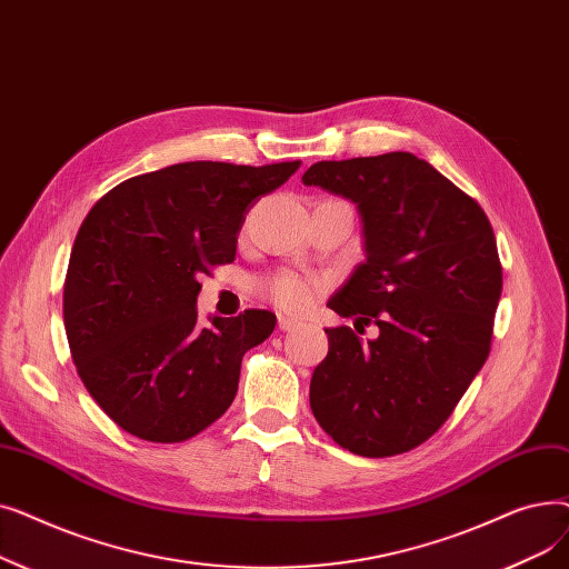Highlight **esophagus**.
<instances>
[{
    "mask_svg": "<svg viewBox=\"0 0 569 569\" xmlns=\"http://www.w3.org/2000/svg\"><path fill=\"white\" fill-rule=\"evenodd\" d=\"M297 327H300V320L288 318V316H279V330L292 332V330H297Z\"/></svg>",
    "mask_w": 569,
    "mask_h": 569,
    "instance_id": "obj_1",
    "label": "esophagus"
}]
</instances>
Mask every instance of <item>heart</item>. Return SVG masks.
<instances>
[{
  "label": "heart",
  "instance_id": "obj_1",
  "mask_svg": "<svg viewBox=\"0 0 569 569\" xmlns=\"http://www.w3.org/2000/svg\"><path fill=\"white\" fill-rule=\"evenodd\" d=\"M260 290L267 300L277 305L279 309L288 313H302L313 305L320 283L292 272H279L260 281Z\"/></svg>",
  "mask_w": 569,
  "mask_h": 569
}]
</instances>
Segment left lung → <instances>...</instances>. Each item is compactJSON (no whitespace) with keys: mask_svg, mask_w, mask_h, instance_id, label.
<instances>
[{"mask_svg":"<svg viewBox=\"0 0 569 569\" xmlns=\"http://www.w3.org/2000/svg\"><path fill=\"white\" fill-rule=\"evenodd\" d=\"M357 204L365 262L327 307L378 325L362 341L330 327L311 378L327 436L360 457H395L429 440L487 362L502 267L493 228L468 193L410 152L318 161L305 174Z\"/></svg>","mask_w":569,"mask_h":569,"instance_id":"8db88e82","label":"left lung"}]
</instances>
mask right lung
<instances>
[{
	"mask_svg": "<svg viewBox=\"0 0 569 569\" xmlns=\"http://www.w3.org/2000/svg\"><path fill=\"white\" fill-rule=\"evenodd\" d=\"M300 161H189L108 191L84 217L64 281V327L78 376L110 420L149 442H182L230 408L242 357L277 316L247 309L198 322V279L234 260L260 196Z\"/></svg>",
	"mask_w": 569,
	"mask_h": 569,
	"instance_id": "obj_1",
	"label": "right lung"
}]
</instances>
